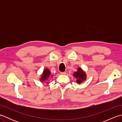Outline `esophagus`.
I'll list each match as a JSON object with an SVG mask.
<instances>
[{"label": "esophagus", "instance_id": "1", "mask_svg": "<svg viewBox=\"0 0 122 122\" xmlns=\"http://www.w3.org/2000/svg\"><path fill=\"white\" fill-rule=\"evenodd\" d=\"M61 74H66V72H61L60 73Z\"/></svg>", "mask_w": 122, "mask_h": 122}]
</instances>
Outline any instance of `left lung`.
Here are the masks:
<instances>
[{"instance_id": "8db88e82", "label": "left lung", "mask_w": 122, "mask_h": 122, "mask_svg": "<svg viewBox=\"0 0 122 122\" xmlns=\"http://www.w3.org/2000/svg\"><path fill=\"white\" fill-rule=\"evenodd\" d=\"M73 76L76 79V82L79 84L81 83L86 79V74L81 68H79L77 72H75Z\"/></svg>"}]
</instances>
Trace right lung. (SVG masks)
Wrapping results in <instances>:
<instances>
[{
    "instance_id": "obj_1",
    "label": "right lung",
    "mask_w": 122,
    "mask_h": 122,
    "mask_svg": "<svg viewBox=\"0 0 122 122\" xmlns=\"http://www.w3.org/2000/svg\"><path fill=\"white\" fill-rule=\"evenodd\" d=\"M50 74H51V72L48 69L44 70L43 72V74L42 75V76H41V81H46V80L47 79L48 77H50Z\"/></svg>"
}]
</instances>
